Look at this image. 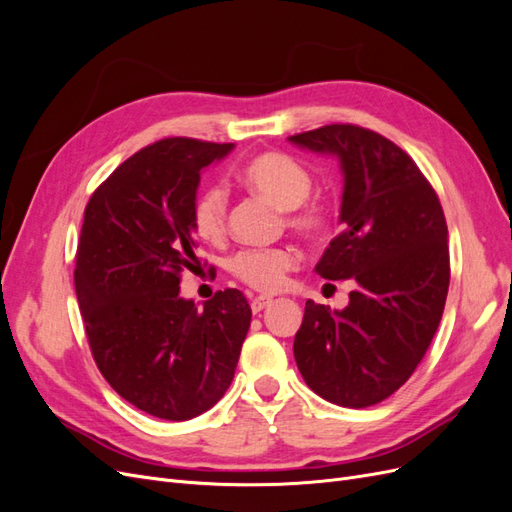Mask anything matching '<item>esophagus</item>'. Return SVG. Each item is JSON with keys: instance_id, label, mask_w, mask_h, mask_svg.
I'll return each mask as SVG.
<instances>
[{"instance_id": "obj_1", "label": "esophagus", "mask_w": 512, "mask_h": 512, "mask_svg": "<svg viewBox=\"0 0 512 512\" xmlns=\"http://www.w3.org/2000/svg\"><path fill=\"white\" fill-rule=\"evenodd\" d=\"M273 303V299L271 297H267V294H260V297H254L252 299V312L254 314H258V312H262V309H265L267 305H271Z\"/></svg>"}]
</instances>
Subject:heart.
<instances>
[{
    "instance_id": "obj_1",
    "label": "heart",
    "mask_w": 512,
    "mask_h": 512,
    "mask_svg": "<svg viewBox=\"0 0 512 512\" xmlns=\"http://www.w3.org/2000/svg\"><path fill=\"white\" fill-rule=\"evenodd\" d=\"M245 190L267 198L271 205L286 211V222L299 235L316 239L331 226L333 209L322 198H312V173L286 153L265 151L247 160L239 170ZM190 224L198 239L218 243L228 226V196L222 185H205L194 196ZM299 254L292 247H247L230 258L232 275L260 292L277 290L286 273L297 265Z\"/></svg>"
}]
</instances>
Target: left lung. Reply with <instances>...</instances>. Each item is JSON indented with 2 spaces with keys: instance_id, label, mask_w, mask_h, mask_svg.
Segmentation results:
<instances>
[{
  "instance_id": "8db88e82",
  "label": "left lung",
  "mask_w": 512,
  "mask_h": 512,
  "mask_svg": "<svg viewBox=\"0 0 512 512\" xmlns=\"http://www.w3.org/2000/svg\"><path fill=\"white\" fill-rule=\"evenodd\" d=\"M288 141L342 166L344 230L316 273L354 284L342 312L305 303L294 361L331 404H380L414 374L444 312L451 265L442 205L408 153L374 130L331 123Z\"/></svg>"
}]
</instances>
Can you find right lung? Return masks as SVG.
I'll list each match as a JSON object with an SVG mask.
<instances>
[{
    "mask_svg": "<svg viewBox=\"0 0 512 512\" xmlns=\"http://www.w3.org/2000/svg\"><path fill=\"white\" fill-rule=\"evenodd\" d=\"M232 143L162 138L119 164L85 207L74 288L100 374L132 406L188 421L235 376L252 307L237 288L203 309L179 294L200 269L190 211L200 170Z\"/></svg>",
    "mask_w": 512,
    "mask_h": 512,
    "instance_id": "right-lung-1",
    "label": "right lung"
}]
</instances>
